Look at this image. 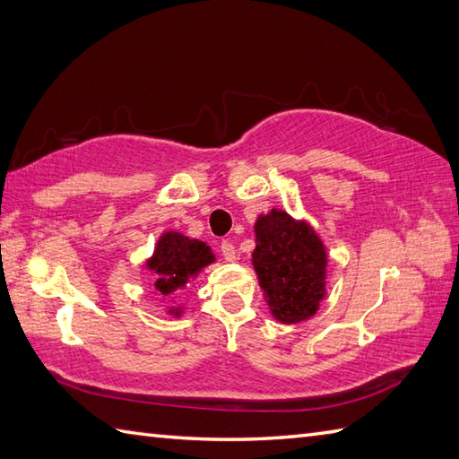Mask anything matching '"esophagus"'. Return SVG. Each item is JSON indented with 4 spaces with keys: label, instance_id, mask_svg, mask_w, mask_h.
I'll return each instance as SVG.
<instances>
[{
    "label": "esophagus",
    "instance_id": "obj_1",
    "mask_svg": "<svg viewBox=\"0 0 459 459\" xmlns=\"http://www.w3.org/2000/svg\"><path fill=\"white\" fill-rule=\"evenodd\" d=\"M221 254H222V258H225L227 262L237 260V248H234V244L230 240H222L221 242Z\"/></svg>",
    "mask_w": 459,
    "mask_h": 459
}]
</instances>
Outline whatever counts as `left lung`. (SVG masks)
Masks as SVG:
<instances>
[{
  "instance_id": "obj_1",
  "label": "left lung",
  "mask_w": 459,
  "mask_h": 459,
  "mask_svg": "<svg viewBox=\"0 0 459 459\" xmlns=\"http://www.w3.org/2000/svg\"><path fill=\"white\" fill-rule=\"evenodd\" d=\"M254 270L272 308L283 325L313 316L325 297L326 252L307 222L272 211L255 222Z\"/></svg>"
}]
</instances>
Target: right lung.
I'll list each match as a JSON object with an SVG mask.
<instances>
[{"label": "right lung", "mask_w": 459, "mask_h": 459, "mask_svg": "<svg viewBox=\"0 0 459 459\" xmlns=\"http://www.w3.org/2000/svg\"><path fill=\"white\" fill-rule=\"evenodd\" d=\"M212 260L215 255L211 254L205 242L189 240L178 232H166L158 240L148 268L158 273L156 290L162 295H169L184 287L189 278H194Z\"/></svg>", "instance_id": "obj_1"}]
</instances>
